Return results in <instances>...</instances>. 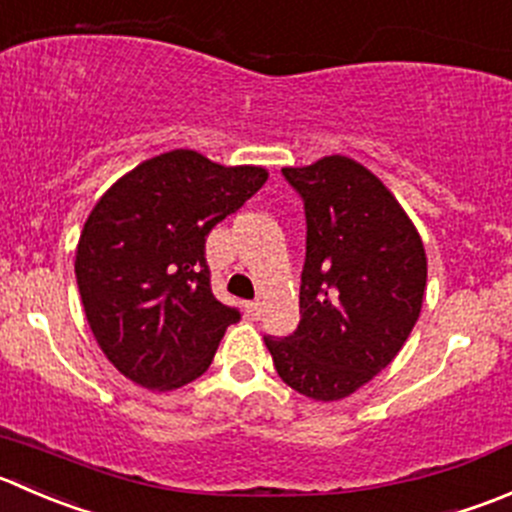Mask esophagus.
I'll return each instance as SVG.
<instances>
[{
	"mask_svg": "<svg viewBox=\"0 0 512 512\" xmlns=\"http://www.w3.org/2000/svg\"><path fill=\"white\" fill-rule=\"evenodd\" d=\"M245 312H247V317H252V320H260V315H262V302H260V300L245 302Z\"/></svg>",
	"mask_w": 512,
	"mask_h": 512,
	"instance_id": "obj_1",
	"label": "esophagus"
}]
</instances>
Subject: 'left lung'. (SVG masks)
I'll list each match as a JSON object with an SVG mask.
<instances>
[{
    "label": "left lung",
    "mask_w": 512,
    "mask_h": 512,
    "mask_svg": "<svg viewBox=\"0 0 512 512\" xmlns=\"http://www.w3.org/2000/svg\"><path fill=\"white\" fill-rule=\"evenodd\" d=\"M305 202L300 325L265 337L292 390L332 403L395 360L420 317L428 257L393 192L350 157L282 167Z\"/></svg>",
    "instance_id": "obj_1"
}]
</instances>
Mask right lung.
I'll return each mask as SVG.
<instances>
[{"label":"right lung","instance_id":"add662e5","mask_svg":"<svg viewBox=\"0 0 512 512\" xmlns=\"http://www.w3.org/2000/svg\"><path fill=\"white\" fill-rule=\"evenodd\" d=\"M267 182L172 150L119 177L89 212L74 275L107 360L147 390H175L210 367L237 307L212 295L205 242Z\"/></svg>","mask_w":512,"mask_h":512}]
</instances>
